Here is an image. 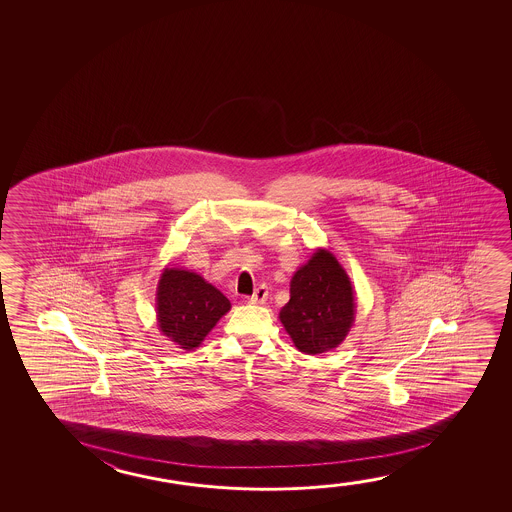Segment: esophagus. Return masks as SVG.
<instances>
[{"instance_id":"34e87169","label":"esophagus","mask_w":512,"mask_h":512,"mask_svg":"<svg viewBox=\"0 0 512 512\" xmlns=\"http://www.w3.org/2000/svg\"><path fill=\"white\" fill-rule=\"evenodd\" d=\"M267 295H269V290L262 285V287L257 288V290L253 292L248 302H250V304H264V302L267 301Z\"/></svg>"}]
</instances>
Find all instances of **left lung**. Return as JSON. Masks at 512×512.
<instances>
[{
  "mask_svg": "<svg viewBox=\"0 0 512 512\" xmlns=\"http://www.w3.org/2000/svg\"><path fill=\"white\" fill-rule=\"evenodd\" d=\"M355 290L339 260L316 248L290 281V301L281 308L280 322L295 348L320 355L343 343L357 313Z\"/></svg>",
  "mask_w": 512,
  "mask_h": 512,
  "instance_id": "8db88e82",
  "label": "left lung"
}]
</instances>
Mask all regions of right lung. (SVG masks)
<instances>
[{
  "label": "right lung",
  "mask_w": 512,
  "mask_h": 512,
  "mask_svg": "<svg viewBox=\"0 0 512 512\" xmlns=\"http://www.w3.org/2000/svg\"><path fill=\"white\" fill-rule=\"evenodd\" d=\"M229 309V299L201 274L183 267L162 269L155 294L157 325L178 348L196 350Z\"/></svg>",
  "instance_id": "obj_1"
}]
</instances>
